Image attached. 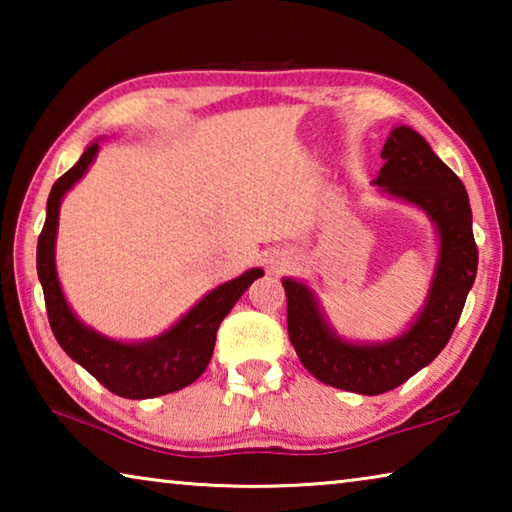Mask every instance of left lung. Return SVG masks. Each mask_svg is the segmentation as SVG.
<instances>
[{
    "label": "left lung",
    "instance_id": "obj_1",
    "mask_svg": "<svg viewBox=\"0 0 512 512\" xmlns=\"http://www.w3.org/2000/svg\"><path fill=\"white\" fill-rule=\"evenodd\" d=\"M386 160L372 180L377 192L429 216L438 259L424 305L406 329L386 341H350L329 325L309 284L282 277L289 339L311 375L327 386L361 395L393 391L438 357L461 318L479 250L472 235L470 198L456 173L411 126H395L381 149Z\"/></svg>",
    "mask_w": 512,
    "mask_h": 512
}]
</instances>
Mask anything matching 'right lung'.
Listing matches in <instances>:
<instances>
[{
  "instance_id": "obj_1",
  "label": "right lung",
  "mask_w": 512,
  "mask_h": 512,
  "mask_svg": "<svg viewBox=\"0 0 512 512\" xmlns=\"http://www.w3.org/2000/svg\"><path fill=\"white\" fill-rule=\"evenodd\" d=\"M97 153L99 140H94L83 151L81 160L56 180L47 201V219L38 237L36 262L42 291H45L51 332L69 357L119 397L149 400V397L176 393L203 375L212 359L216 329L221 320L230 314L237 300L244 296L257 277L264 275V271L248 268L235 280L207 291L187 314L153 339L117 341L85 325L69 307L63 287H60L56 271V237L60 203L69 189L88 173L90 164L97 160Z\"/></svg>"
}]
</instances>
